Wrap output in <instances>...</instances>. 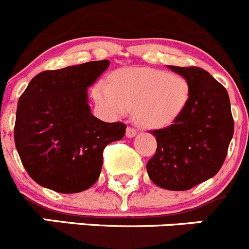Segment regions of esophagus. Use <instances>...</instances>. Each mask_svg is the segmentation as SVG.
Here are the masks:
<instances>
[{"label": "esophagus", "mask_w": 249, "mask_h": 249, "mask_svg": "<svg viewBox=\"0 0 249 249\" xmlns=\"http://www.w3.org/2000/svg\"><path fill=\"white\" fill-rule=\"evenodd\" d=\"M137 134V131L134 128H132V127H127L126 129V136L127 138H133L134 136Z\"/></svg>", "instance_id": "obj_1"}]
</instances>
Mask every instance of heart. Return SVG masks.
Returning a JSON list of instances; mask_svg holds the SVG:
<instances>
[{
    "label": "heart",
    "mask_w": 249,
    "mask_h": 249,
    "mask_svg": "<svg viewBox=\"0 0 249 249\" xmlns=\"http://www.w3.org/2000/svg\"><path fill=\"white\" fill-rule=\"evenodd\" d=\"M110 84L99 82L91 95L110 118L133 110L134 120L146 129L170 126L188 105L189 85L182 75L153 68H131L112 73Z\"/></svg>",
    "instance_id": "1"
}]
</instances>
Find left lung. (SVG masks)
<instances>
[{
	"instance_id": "8db88e82",
	"label": "left lung",
	"mask_w": 249,
	"mask_h": 249,
	"mask_svg": "<svg viewBox=\"0 0 249 249\" xmlns=\"http://www.w3.org/2000/svg\"><path fill=\"white\" fill-rule=\"evenodd\" d=\"M167 67L188 82V105L171 126L151 131L158 148L146 171L156 186L187 191L221 169L233 118L226 89L210 73L198 67Z\"/></svg>"
}]
</instances>
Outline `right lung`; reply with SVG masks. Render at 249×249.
Listing matches in <instances>:
<instances>
[{
	"instance_id": "obj_1",
	"label": "right lung",
	"mask_w": 249,
	"mask_h": 249,
	"mask_svg": "<svg viewBox=\"0 0 249 249\" xmlns=\"http://www.w3.org/2000/svg\"><path fill=\"white\" fill-rule=\"evenodd\" d=\"M108 66L103 60L44 71L19 98L16 148L40 186L58 193L90 188L100 176L105 146L124 137L126 124L103 122L88 104V88Z\"/></svg>"
}]
</instances>
